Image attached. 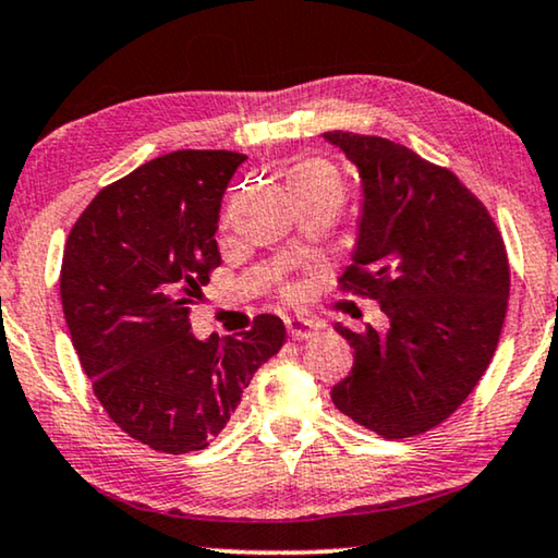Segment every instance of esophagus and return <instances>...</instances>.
Masks as SVG:
<instances>
[{"instance_id": "obj_1", "label": "esophagus", "mask_w": 558, "mask_h": 558, "mask_svg": "<svg viewBox=\"0 0 558 558\" xmlns=\"http://www.w3.org/2000/svg\"><path fill=\"white\" fill-rule=\"evenodd\" d=\"M318 324H313L308 318H288V333L290 339L295 341H305V339H313V336L318 333Z\"/></svg>"}]
</instances>
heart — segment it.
Wrapping results in <instances>:
<instances>
[{"instance_id":"obj_1","label":"heart","mask_w":558,"mask_h":558,"mask_svg":"<svg viewBox=\"0 0 558 558\" xmlns=\"http://www.w3.org/2000/svg\"><path fill=\"white\" fill-rule=\"evenodd\" d=\"M290 190H320V186H339L341 179L326 161H303L288 174Z\"/></svg>"}]
</instances>
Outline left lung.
<instances>
[{
    "label": "left lung",
    "instance_id": "left-lung-1",
    "mask_svg": "<svg viewBox=\"0 0 558 558\" xmlns=\"http://www.w3.org/2000/svg\"><path fill=\"white\" fill-rule=\"evenodd\" d=\"M361 177L359 238L341 288L379 301L387 331L336 324L354 368L339 410L387 439L427 433L465 402L496 354L511 270L483 202L395 141L324 133Z\"/></svg>",
    "mask_w": 558,
    "mask_h": 558
}]
</instances>
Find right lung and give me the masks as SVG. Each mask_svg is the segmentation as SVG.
I'll list each match as a JSON object with an SVG mask.
<instances>
[{
	"label": "right lung",
	"mask_w": 558,
	"mask_h": 558,
	"mask_svg": "<svg viewBox=\"0 0 558 558\" xmlns=\"http://www.w3.org/2000/svg\"><path fill=\"white\" fill-rule=\"evenodd\" d=\"M245 154H163L96 194L68 234L60 298L93 395L151 450H204L253 374L286 343L263 313L250 331L197 339L192 303L219 268V207Z\"/></svg>",
	"instance_id": "obj_1"
}]
</instances>
